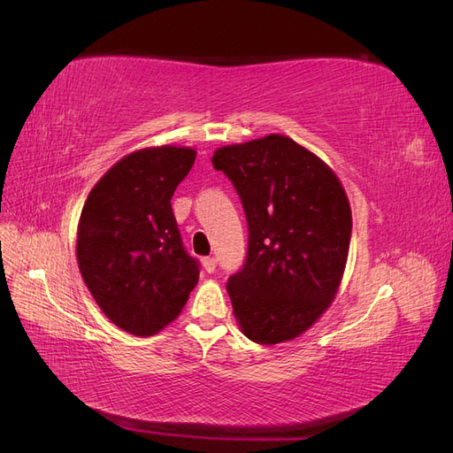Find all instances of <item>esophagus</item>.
Listing matches in <instances>:
<instances>
[{
  "label": "esophagus",
  "mask_w": 453,
  "mask_h": 453,
  "mask_svg": "<svg viewBox=\"0 0 453 453\" xmlns=\"http://www.w3.org/2000/svg\"><path fill=\"white\" fill-rule=\"evenodd\" d=\"M202 263H203V268H205V272H208V273L215 272V268H217V260H215L213 257H205V258L202 260Z\"/></svg>",
  "instance_id": "obj_1"
}]
</instances>
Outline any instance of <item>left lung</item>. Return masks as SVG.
<instances>
[{"instance_id": "left-lung-1", "label": "left lung", "mask_w": 453, "mask_h": 453, "mask_svg": "<svg viewBox=\"0 0 453 453\" xmlns=\"http://www.w3.org/2000/svg\"><path fill=\"white\" fill-rule=\"evenodd\" d=\"M213 168L234 185L248 219L245 265L226 291L242 333L280 344L306 333L344 276L351 208L336 173L287 135L217 149Z\"/></svg>"}]
</instances>
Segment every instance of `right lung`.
I'll return each mask as SVG.
<instances>
[{
	"label": "right lung",
	"instance_id": "1",
	"mask_svg": "<svg viewBox=\"0 0 453 453\" xmlns=\"http://www.w3.org/2000/svg\"><path fill=\"white\" fill-rule=\"evenodd\" d=\"M190 147H145L96 183L77 226V263L96 304L122 331L150 336L187 304L200 276L172 196L193 168Z\"/></svg>",
	"mask_w": 453,
	"mask_h": 453
}]
</instances>
